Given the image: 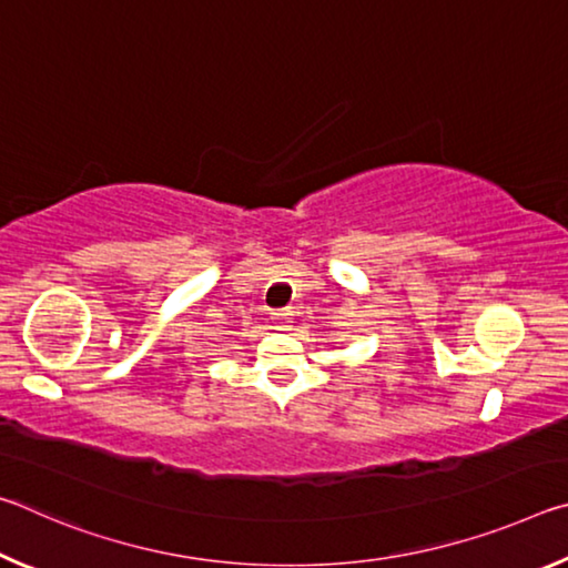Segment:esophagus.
Instances as JSON below:
<instances>
[{
	"instance_id": "obj_1",
	"label": "esophagus",
	"mask_w": 568,
	"mask_h": 568,
	"mask_svg": "<svg viewBox=\"0 0 568 568\" xmlns=\"http://www.w3.org/2000/svg\"><path fill=\"white\" fill-rule=\"evenodd\" d=\"M271 315H273L275 328H277V331H285L287 323H291V315H293V313L285 307V311H275V313H271Z\"/></svg>"
}]
</instances>
